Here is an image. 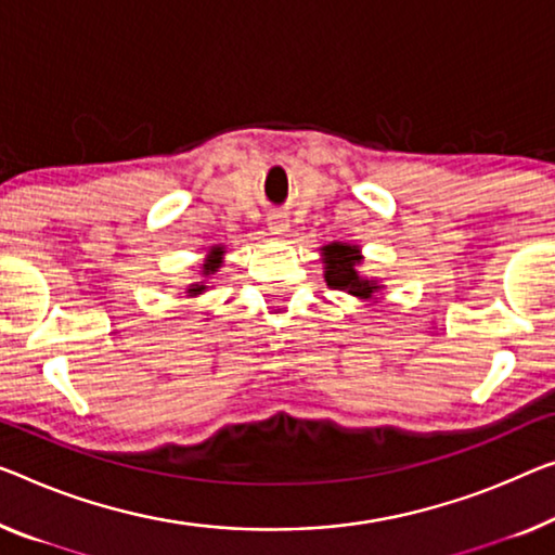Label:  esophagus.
Masks as SVG:
<instances>
[{
	"mask_svg": "<svg viewBox=\"0 0 555 555\" xmlns=\"http://www.w3.org/2000/svg\"><path fill=\"white\" fill-rule=\"evenodd\" d=\"M267 227H269V231H271V234H274V236H284L286 231H288V217H286V214H281V211L269 214Z\"/></svg>",
	"mask_w": 555,
	"mask_h": 555,
	"instance_id": "esophagus-1",
	"label": "esophagus"
}]
</instances>
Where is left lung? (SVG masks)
<instances>
[{"mask_svg": "<svg viewBox=\"0 0 555 555\" xmlns=\"http://www.w3.org/2000/svg\"><path fill=\"white\" fill-rule=\"evenodd\" d=\"M321 254H324V279L328 288H338V292L366 301L374 299L376 292H382L378 281L359 274V263L363 259L359 246L334 242L324 246Z\"/></svg>", "mask_w": 555, "mask_h": 555, "instance_id": "1", "label": "left lung"}]
</instances>
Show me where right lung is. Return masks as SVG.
Wrapping results in <instances>:
<instances>
[{
  "label": "right lung",
  "instance_id": "1",
  "mask_svg": "<svg viewBox=\"0 0 555 555\" xmlns=\"http://www.w3.org/2000/svg\"><path fill=\"white\" fill-rule=\"evenodd\" d=\"M221 259H224V246H211L209 256H206V261L202 263V276L209 279L211 274H217L219 267H221ZM206 292V281H196L186 288V296H198Z\"/></svg>",
  "mask_w": 555,
  "mask_h": 555
}]
</instances>
